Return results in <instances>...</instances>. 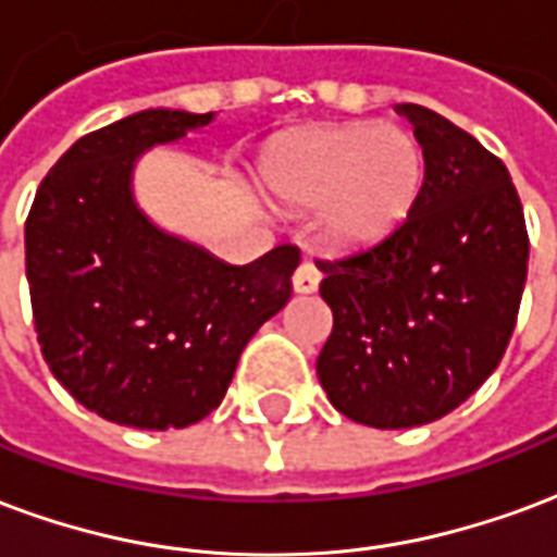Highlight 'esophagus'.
Listing matches in <instances>:
<instances>
[{
    "instance_id": "esophagus-1",
    "label": "esophagus",
    "mask_w": 557,
    "mask_h": 557,
    "mask_svg": "<svg viewBox=\"0 0 557 557\" xmlns=\"http://www.w3.org/2000/svg\"><path fill=\"white\" fill-rule=\"evenodd\" d=\"M320 284V270L314 261H302L294 273V290L296 294H314Z\"/></svg>"
}]
</instances>
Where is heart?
Instances as JSON below:
<instances>
[{
  "mask_svg": "<svg viewBox=\"0 0 557 557\" xmlns=\"http://www.w3.org/2000/svg\"><path fill=\"white\" fill-rule=\"evenodd\" d=\"M267 181L290 205H326V237L335 246L356 249L388 237L407 222L424 184V157L400 127H318L275 153Z\"/></svg>",
  "mask_w": 557,
  "mask_h": 557,
  "instance_id": "b5f03b06",
  "label": "heart"
}]
</instances>
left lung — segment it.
I'll return each mask as SVG.
<instances>
[{
	"mask_svg": "<svg viewBox=\"0 0 557 557\" xmlns=\"http://www.w3.org/2000/svg\"><path fill=\"white\" fill-rule=\"evenodd\" d=\"M416 127L424 184L388 237L318 261L332 335L318 376L341 416L380 430L430 424L472 397L513 335L529 231L505 162L433 109Z\"/></svg>",
	"mask_w": 557,
	"mask_h": 557,
	"instance_id": "1",
	"label": "left lung"
}]
</instances>
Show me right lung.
Segmentation results:
<instances>
[{
	"instance_id": "add662e5",
	"label": "right lung",
	"mask_w": 557,
	"mask_h": 557,
	"mask_svg": "<svg viewBox=\"0 0 557 557\" xmlns=\"http://www.w3.org/2000/svg\"><path fill=\"white\" fill-rule=\"evenodd\" d=\"M210 121L145 109L95 129L64 150L28 210L40 352L85 409L115 424L169 430L210 416L243 347L294 290L296 246L231 267L157 228L133 198L141 153Z\"/></svg>"
}]
</instances>
